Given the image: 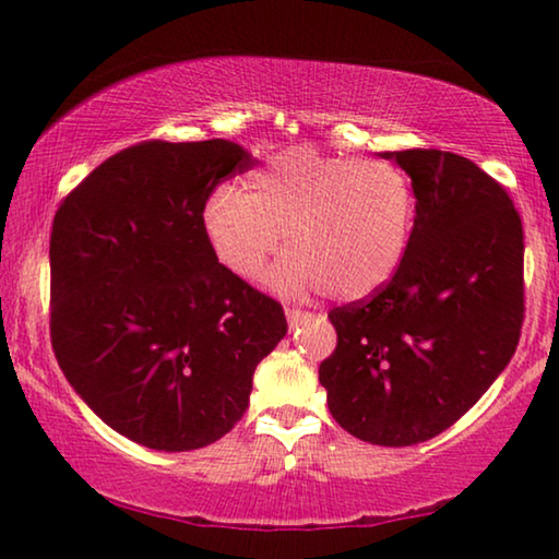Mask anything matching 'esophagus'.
Here are the masks:
<instances>
[{"label": "esophagus", "mask_w": 559, "mask_h": 559, "mask_svg": "<svg viewBox=\"0 0 559 559\" xmlns=\"http://www.w3.org/2000/svg\"><path fill=\"white\" fill-rule=\"evenodd\" d=\"M286 319H288V326L290 329H298V326H304V323L311 321L313 313L298 311V308H286Z\"/></svg>", "instance_id": "34e87169"}]
</instances>
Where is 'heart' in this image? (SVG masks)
Here are the masks:
<instances>
[{"mask_svg":"<svg viewBox=\"0 0 559 559\" xmlns=\"http://www.w3.org/2000/svg\"><path fill=\"white\" fill-rule=\"evenodd\" d=\"M416 195L409 175L377 157L326 155L294 145L248 175L246 188L218 186L203 205V233L221 269L236 281L271 273L281 296L326 290L359 301L396 276L409 251Z\"/></svg>","mask_w":559,"mask_h":559,"instance_id":"obj_1","label":"heart"}]
</instances>
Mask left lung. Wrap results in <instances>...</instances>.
I'll return each instance as SVG.
<instances>
[{"instance_id":"1","label":"left lung","mask_w":559,"mask_h":559,"mask_svg":"<svg viewBox=\"0 0 559 559\" xmlns=\"http://www.w3.org/2000/svg\"><path fill=\"white\" fill-rule=\"evenodd\" d=\"M412 178L402 269L369 301L333 308L319 369L348 435L412 447L452 427L510 364L524 316L522 221L507 190L462 155L379 153Z\"/></svg>"}]
</instances>
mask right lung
<instances>
[{"instance_id":"add662e5","label":"right lung","mask_w":559,"mask_h":559,"mask_svg":"<svg viewBox=\"0 0 559 559\" xmlns=\"http://www.w3.org/2000/svg\"><path fill=\"white\" fill-rule=\"evenodd\" d=\"M253 165L230 140H153L107 157L55 213V356L135 444L190 452L228 435L286 336L281 304L223 271L203 233L207 195Z\"/></svg>"}]
</instances>
